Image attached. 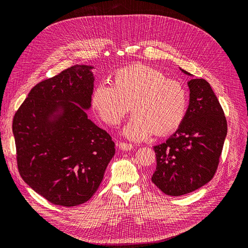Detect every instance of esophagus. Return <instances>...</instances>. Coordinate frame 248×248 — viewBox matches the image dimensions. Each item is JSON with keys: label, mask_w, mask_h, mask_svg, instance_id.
<instances>
[{"label": "esophagus", "mask_w": 248, "mask_h": 248, "mask_svg": "<svg viewBox=\"0 0 248 248\" xmlns=\"http://www.w3.org/2000/svg\"><path fill=\"white\" fill-rule=\"evenodd\" d=\"M118 147L121 150H123V151H129V150L133 148L131 144H127V142H123V141H120L118 144Z\"/></svg>", "instance_id": "esophagus-1"}]
</instances>
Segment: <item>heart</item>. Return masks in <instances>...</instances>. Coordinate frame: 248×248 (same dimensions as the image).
Wrapping results in <instances>:
<instances>
[{"label": "heart", "mask_w": 248, "mask_h": 248, "mask_svg": "<svg viewBox=\"0 0 248 248\" xmlns=\"http://www.w3.org/2000/svg\"><path fill=\"white\" fill-rule=\"evenodd\" d=\"M91 104L108 125L116 126L131 109L136 112L123 127L132 140H144L155 133L164 137L175 132L184 122L188 108V93L181 81L167 78L161 70L134 64L119 69L111 86L97 85Z\"/></svg>", "instance_id": "b5f03b06"}]
</instances>
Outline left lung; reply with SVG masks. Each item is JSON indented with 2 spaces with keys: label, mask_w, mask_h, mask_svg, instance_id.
<instances>
[{
  "label": "left lung",
  "mask_w": 248,
  "mask_h": 248,
  "mask_svg": "<svg viewBox=\"0 0 248 248\" xmlns=\"http://www.w3.org/2000/svg\"><path fill=\"white\" fill-rule=\"evenodd\" d=\"M187 84L189 106L183 124L166 142L153 148L152 182L172 197L197 190L213 178L228 132L227 119L209 82L192 78Z\"/></svg>",
  "instance_id": "1"
}]
</instances>
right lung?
Returning <instances> with one entry per match:
<instances>
[{
  "mask_svg": "<svg viewBox=\"0 0 248 248\" xmlns=\"http://www.w3.org/2000/svg\"><path fill=\"white\" fill-rule=\"evenodd\" d=\"M93 68L74 65L40 81L13 118L20 177L55 205L91 199L116 152L109 134L85 111L91 108Z\"/></svg>",
  "mask_w": 248,
  "mask_h": 248,
  "instance_id": "right-lung-1",
  "label": "right lung"
}]
</instances>
